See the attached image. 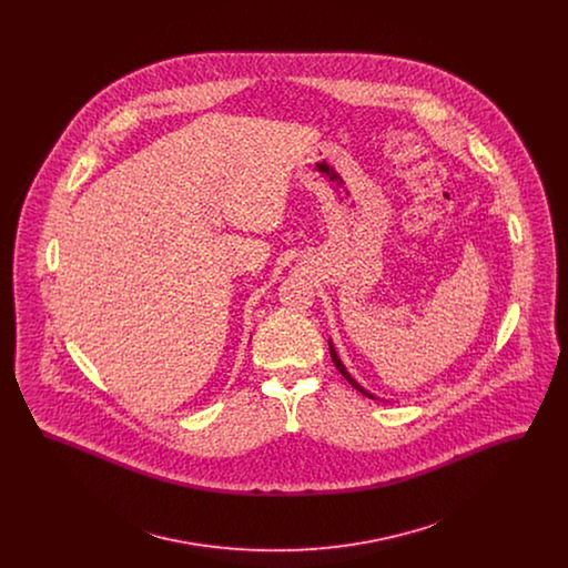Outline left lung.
<instances>
[{
  "mask_svg": "<svg viewBox=\"0 0 568 568\" xmlns=\"http://www.w3.org/2000/svg\"><path fill=\"white\" fill-rule=\"evenodd\" d=\"M329 355H332V362H334V366H336V368H338V373H341V375H343V377L347 378V381H349V383H352L353 387H355V389H357V392H362V394H364V396H368V398H373V400H377V398H375V396H373V394H371V392H366V389H364V387H362V385H359V383H357V381H355V378H353L352 375H349V373H347V368H345V364H343V362H341V357H338V353H336V349H334V345H332V338H329Z\"/></svg>",
  "mask_w": 568,
  "mask_h": 568,
  "instance_id": "left-lung-1",
  "label": "left lung"
}]
</instances>
